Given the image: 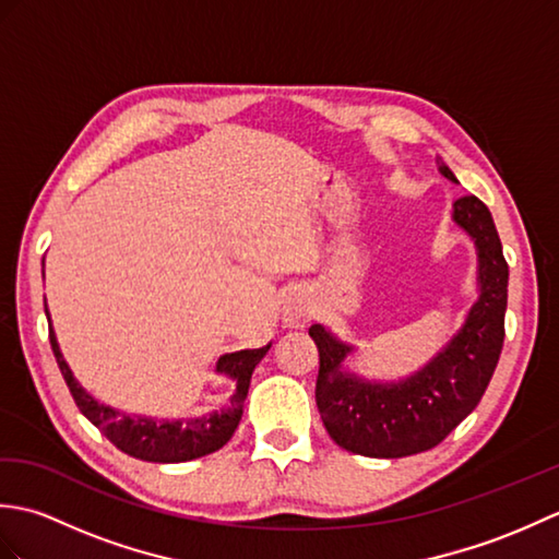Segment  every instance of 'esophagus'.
<instances>
[{
  "mask_svg": "<svg viewBox=\"0 0 559 559\" xmlns=\"http://www.w3.org/2000/svg\"><path fill=\"white\" fill-rule=\"evenodd\" d=\"M310 317H312V307L305 298H300V295L298 298L288 300L286 310H283V319H286L288 326H305L310 322Z\"/></svg>",
  "mask_w": 559,
  "mask_h": 559,
  "instance_id": "34e87169",
  "label": "esophagus"
}]
</instances>
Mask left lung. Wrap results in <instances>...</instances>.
Listing matches in <instances>:
<instances>
[{"label":"left lung","mask_w":559,"mask_h":559,"mask_svg":"<svg viewBox=\"0 0 559 559\" xmlns=\"http://www.w3.org/2000/svg\"><path fill=\"white\" fill-rule=\"evenodd\" d=\"M439 173L459 182L444 163ZM451 218L478 254V298L461 329L420 370L399 382H372L346 370L353 346L322 324L310 329L319 350L317 408L334 442L360 456L401 459L437 447L478 406L504 343L509 266L488 206L454 201Z\"/></svg>","instance_id":"8db88e82"}]
</instances>
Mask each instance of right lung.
<instances>
[{
  "label": "right lung",
  "instance_id": "1",
  "mask_svg": "<svg viewBox=\"0 0 559 559\" xmlns=\"http://www.w3.org/2000/svg\"><path fill=\"white\" fill-rule=\"evenodd\" d=\"M47 317H50V312H47ZM50 343H52V353L57 358L59 370H62L64 382L71 391V396H74L79 411L86 415V418L96 425L117 449H122L124 454L141 461H153V463L192 461L199 456L213 454V451H218L225 442H228L233 432L237 430V425L242 420L249 379H252L254 367L271 348L269 343L264 348L221 355L216 362V372L225 374L235 382L230 403L221 411L204 415V418L182 423V420H153V418H144V415H134L132 418V415H127L112 406H105V403L93 399L88 391L76 382V377L69 370L62 350H59L55 331H50Z\"/></svg>",
  "mask_w": 559,
  "mask_h": 559
}]
</instances>
